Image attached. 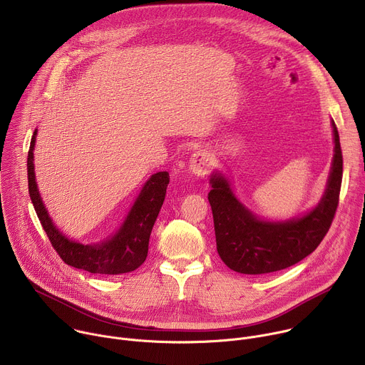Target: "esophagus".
Returning <instances> with one entry per match:
<instances>
[{"mask_svg":"<svg viewBox=\"0 0 365 365\" xmlns=\"http://www.w3.org/2000/svg\"><path fill=\"white\" fill-rule=\"evenodd\" d=\"M211 158L205 150H197L192 154V158L189 160V170L195 176H205L211 169Z\"/></svg>","mask_w":365,"mask_h":365,"instance_id":"esophagus-1","label":"esophagus"}]
</instances>
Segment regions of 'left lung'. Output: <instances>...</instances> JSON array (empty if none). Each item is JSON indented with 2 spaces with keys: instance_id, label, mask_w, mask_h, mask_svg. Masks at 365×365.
I'll list each match as a JSON object with an SVG mask.
<instances>
[{
  "instance_id": "left-lung-1",
  "label": "left lung",
  "mask_w": 365,
  "mask_h": 365,
  "mask_svg": "<svg viewBox=\"0 0 365 365\" xmlns=\"http://www.w3.org/2000/svg\"><path fill=\"white\" fill-rule=\"evenodd\" d=\"M334 160L319 203L300 218L283 222L258 220L235 197L220 173L211 178L210 199L217 250L222 262L242 274H266L287 269L314 252L331 228L342 182V151L335 123Z\"/></svg>"
}]
</instances>
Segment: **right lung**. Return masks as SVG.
I'll return each instance as SVG.
<instances>
[{"mask_svg":"<svg viewBox=\"0 0 365 365\" xmlns=\"http://www.w3.org/2000/svg\"><path fill=\"white\" fill-rule=\"evenodd\" d=\"M36 134L37 130L31 137L27 155L29 193L41 227L59 257L68 266L95 274H123L138 269L145 262L150 234L165 202L166 189L170 180L169 173L159 172L145 182L124 224L115 235L99 244L75 242L56 228L40 197L33 165Z\"/></svg>","mask_w":365,"mask_h":365,"instance_id":"1","label":"right lung"}]
</instances>
